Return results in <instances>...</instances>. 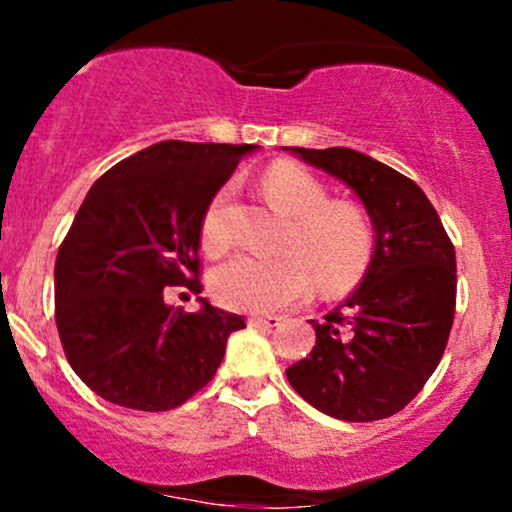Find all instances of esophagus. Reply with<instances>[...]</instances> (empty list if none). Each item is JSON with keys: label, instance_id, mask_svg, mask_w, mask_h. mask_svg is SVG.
I'll list each match as a JSON object with an SVG mask.
<instances>
[{"label": "esophagus", "instance_id": "34e87169", "mask_svg": "<svg viewBox=\"0 0 512 512\" xmlns=\"http://www.w3.org/2000/svg\"><path fill=\"white\" fill-rule=\"evenodd\" d=\"M284 317L281 315H250L248 325L250 327H279Z\"/></svg>", "mask_w": 512, "mask_h": 512}]
</instances>
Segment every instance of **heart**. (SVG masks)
Wrapping results in <instances>:
<instances>
[{"instance_id": "heart-1", "label": "heart", "mask_w": 512, "mask_h": 512, "mask_svg": "<svg viewBox=\"0 0 512 512\" xmlns=\"http://www.w3.org/2000/svg\"><path fill=\"white\" fill-rule=\"evenodd\" d=\"M267 197L291 216L281 255L231 257L211 274V293L221 305L243 313H272L303 301L315 279L322 291L351 289L373 255V226L356 204L330 202L325 185L296 163H272L262 175ZM223 185L202 216V245L221 255L231 245L228 202Z\"/></svg>"}]
</instances>
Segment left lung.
I'll use <instances>...</instances> for the list:
<instances>
[{"instance_id": "8db88e82", "label": "left lung", "mask_w": 512, "mask_h": 512, "mask_svg": "<svg viewBox=\"0 0 512 512\" xmlns=\"http://www.w3.org/2000/svg\"><path fill=\"white\" fill-rule=\"evenodd\" d=\"M342 180L366 207L375 245L358 289L325 320L315 346L286 368L305 402L342 421H378L421 392L455 317V248L414 180L361 151L284 146Z\"/></svg>"}]
</instances>
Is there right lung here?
Segmentation results:
<instances>
[{"mask_svg": "<svg viewBox=\"0 0 512 512\" xmlns=\"http://www.w3.org/2000/svg\"><path fill=\"white\" fill-rule=\"evenodd\" d=\"M255 144L158 142L93 182L55 262V320L69 366L96 395L168 411L214 378L236 313L163 289L199 284V236L211 197Z\"/></svg>", "mask_w": 512, "mask_h": 512, "instance_id": "add662e5", "label": "right lung"}]
</instances>
